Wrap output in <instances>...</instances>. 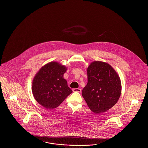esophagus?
Wrapping results in <instances>:
<instances>
[{"instance_id": "obj_1", "label": "esophagus", "mask_w": 148, "mask_h": 148, "mask_svg": "<svg viewBox=\"0 0 148 148\" xmlns=\"http://www.w3.org/2000/svg\"><path fill=\"white\" fill-rule=\"evenodd\" d=\"M73 91L74 92H81V89L79 88H74V89H73Z\"/></svg>"}]
</instances>
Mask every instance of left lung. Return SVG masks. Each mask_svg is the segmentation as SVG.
Wrapping results in <instances>:
<instances>
[{
	"label": "left lung",
	"mask_w": 148,
	"mask_h": 148,
	"mask_svg": "<svg viewBox=\"0 0 148 148\" xmlns=\"http://www.w3.org/2000/svg\"><path fill=\"white\" fill-rule=\"evenodd\" d=\"M88 83L82 96L92 112H106L116 104L121 92L119 76L108 63L94 61L87 68Z\"/></svg>",
	"instance_id": "left-lung-1"
}]
</instances>
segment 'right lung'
Masks as SVG:
<instances>
[{
    "label": "right lung",
    "mask_w": 148,
    "mask_h": 148,
    "mask_svg": "<svg viewBox=\"0 0 148 148\" xmlns=\"http://www.w3.org/2000/svg\"><path fill=\"white\" fill-rule=\"evenodd\" d=\"M66 70L65 65L53 61L43 65L35 74L32 81V93L44 108H56L73 92L64 78Z\"/></svg>",
    "instance_id": "right-lung-1"
}]
</instances>
